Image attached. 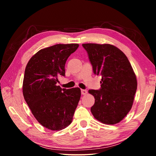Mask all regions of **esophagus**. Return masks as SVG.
<instances>
[{"label": "esophagus", "instance_id": "1", "mask_svg": "<svg viewBox=\"0 0 156 156\" xmlns=\"http://www.w3.org/2000/svg\"><path fill=\"white\" fill-rule=\"evenodd\" d=\"M81 94L83 95H86L87 94V91L85 90V89H82Z\"/></svg>", "mask_w": 156, "mask_h": 156}]
</instances>
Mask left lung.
Segmentation results:
<instances>
[{
	"instance_id": "8db88e82",
	"label": "left lung",
	"mask_w": 156,
	"mask_h": 156,
	"mask_svg": "<svg viewBox=\"0 0 156 156\" xmlns=\"http://www.w3.org/2000/svg\"><path fill=\"white\" fill-rule=\"evenodd\" d=\"M94 74L102 77L99 90L89 89L95 103L94 118L107 125L120 122L131 110L137 89V80L126 55L109 44H83Z\"/></svg>"
}]
</instances>
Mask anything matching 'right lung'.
Wrapping results in <instances>:
<instances>
[{"mask_svg":"<svg viewBox=\"0 0 156 156\" xmlns=\"http://www.w3.org/2000/svg\"><path fill=\"white\" fill-rule=\"evenodd\" d=\"M78 44H57L41 49L26 66L23 96L38 122L47 129L59 131L72 122L80 100L78 87L62 89L58 77L65 76V65Z\"/></svg>","mask_w":156,"mask_h":156,"instance_id":"1","label":"right lung"}]
</instances>
